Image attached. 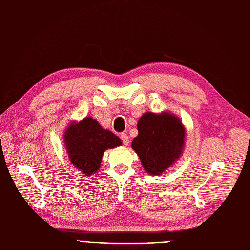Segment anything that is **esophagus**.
I'll return each mask as SVG.
<instances>
[{
	"label": "esophagus",
	"mask_w": 250,
	"mask_h": 250,
	"mask_svg": "<svg viewBox=\"0 0 250 250\" xmlns=\"http://www.w3.org/2000/svg\"><path fill=\"white\" fill-rule=\"evenodd\" d=\"M121 140H122L124 145H128V144H129V137H128V134L126 133L121 134Z\"/></svg>",
	"instance_id": "34e87169"
}]
</instances>
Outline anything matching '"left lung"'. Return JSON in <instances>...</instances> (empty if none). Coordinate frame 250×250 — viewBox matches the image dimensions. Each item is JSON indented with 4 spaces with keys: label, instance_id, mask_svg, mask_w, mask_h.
<instances>
[{
    "label": "left lung",
    "instance_id": "left-lung-1",
    "mask_svg": "<svg viewBox=\"0 0 250 250\" xmlns=\"http://www.w3.org/2000/svg\"><path fill=\"white\" fill-rule=\"evenodd\" d=\"M138 130L131 146L149 174H162L178 160L185 140V128L179 119L168 112H147L139 120Z\"/></svg>",
    "mask_w": 250,
    "mask_h": 250
}]
</instances>
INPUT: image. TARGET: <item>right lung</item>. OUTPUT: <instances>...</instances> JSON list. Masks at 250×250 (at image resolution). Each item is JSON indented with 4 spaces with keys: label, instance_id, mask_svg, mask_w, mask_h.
I'll use <instances>...</instances> for the list:
<instances>
[{
    "label": "right lung",
    "instance_id": "1",
    "mask_svg": "<svg viewBox=\"0 0 250 250\" xmlns=\"http://www.w3.org/2000/svg\"><path fill=\"white\" fill-rule=\"evenodd\" d=\"M64 142L70 161L86 176L99 170L105 150L122 144L116 134L103 129L92 118L71 125L65 131Z\"/></svg>",
    "mask_w": 250,
    "mask_h": 250
}]
</instances>
